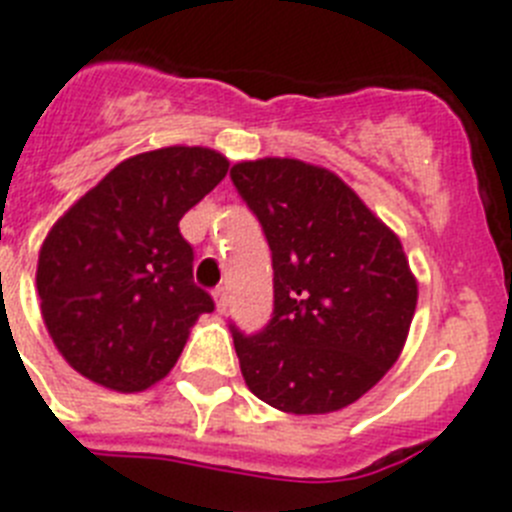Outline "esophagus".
Wrapping results in <instances>:
<instances>
[{
	"mask_svg": "<svg viewBox=\"0 0 512 512\" xmlns=\"http://www.w3.org/2000/svg\"><path fill=\"white\" fill-rule=\"evenodd\" d=\"M214 303H217V310H220V313H225L227 303H230V300H227L225 287H217V290H214Z\"/></svg>",
	"mask_w": 512,
	"mask_h": 512,
	"instance_id": "1",
	"label": "esophagus"
}]
</instances>
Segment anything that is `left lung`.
Here are the masks:
<instances>
[{
    "instance_id": "obj_1",
    "label": "left lung",
    "mask_w": 512,
    "mask_h": 512,
    "mask_svg": "<svg viewBox=\"0 0 512 512\" xmlns=\"http://www.w3.org/2000/svg\"><path fill=\"white\" fill-rule=\"evenodd\" d=\"M272 248L274 313L256 334L230 323L253 396L326 414L399 360L417 308L401 240L331 170L264 157L230 170Z\"/></svg>"
}]
</instances>
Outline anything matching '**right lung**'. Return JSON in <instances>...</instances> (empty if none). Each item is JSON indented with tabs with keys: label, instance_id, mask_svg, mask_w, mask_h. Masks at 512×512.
Here are the masks:
<instances>
[{
	"label": "right lung",
	"instance_id": "obj_1",
	"mask_svg": "<svg viewBox=\"0 0 512 512\" xmlns=\"http://www.w3.org/2000/svg\"><path fill=\"white\" fill-rule=\"evenodd\" d=\"M207 147L142 152L108 173L51 227L38 256V298L64 360L121 393L150 388L181 357L214 300L194 282L178 222L225 178Z\"/></svg>",
	"mask_w": 512,
	"mask_h": 512
}]
</instances>
